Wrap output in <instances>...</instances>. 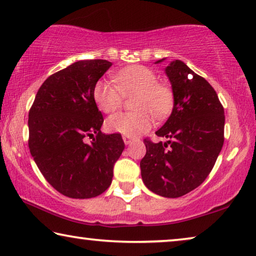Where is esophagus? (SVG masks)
<instances>
[{"label":"esophagus","mask_w":256,"mask_h":256,"mask_svg":"<svg viewBox=\"0 0 256 256\" xmlns=\"http://www.w3.org/2000/svg\"><path fill=\"white\" fill-rule=\"evenodd\" d=\"M122 138H124V144H126V145L130 144V143H132V138L130 136H124Z\"/></svg>","instance_id":"34e87169"}]
</instances>
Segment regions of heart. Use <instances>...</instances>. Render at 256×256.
Wrapping results in <instances>:
<instances>
[{"mask_svg":"<svg viewBox=\"0 0 256 256\" xmlns=\"http://www.w3.org/2000/svg\"><path fill=\"white\" fill-rule=\"evenodd\" d=\"M116 82L98 81L94 88V98L98 108L104 113L118 111L124 96H132L134 112L118 113L106 121L110 132L126 136H135L148 130L152 116L162 120L170 114L174 108V92L166 84L158 82L156 73L142 65L128 66L114 76Z\"/></svg>","mask_w":256,"mask_h":256,"instance_id":"heart-1","label":"heart"}]
</instances>
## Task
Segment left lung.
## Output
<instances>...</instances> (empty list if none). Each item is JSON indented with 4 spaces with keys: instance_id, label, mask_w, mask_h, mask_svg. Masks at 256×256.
I'll list each match as a JSON object with an SVG mask.
<instances>
[{
    "instance_id": "left-lung-1",
    "label": "left lung",
    "mask_w": 256,
    "mask_h": 256,
    "mask_svg": "<svg viewBox=\"0 0 256 256\" xmlns=\"http://www.w3.org/2000/svg\"><path fill=\"white\" fill-rule=\"evenodd\" d=\"M164 70L174 108L156 135L167 140H144L146 154L140 160V174L148 190L178 198L198 188L213 169L223 146L226 116L214 88L182 60L172 62Z\"/></svg>"
}]
</instances>
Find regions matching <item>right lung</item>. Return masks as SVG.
Instances as JSON below:
<instances>
[{
  "label": "right lung",
  "instance_id": "add662e5",
  "mask_svg": "<svg viewBox=\"0 0 256 256\" xmlns=\"http://www.w3.org/2000/svg\"><path fill=\"white\" fill-rule=\"evenodd\" d=\"M111 65L78 60L58 70L43 82L30 110V154L50 186L70 198H94L108 190L124 148L120 134L100 132L104 119L94 98Z\"/></svg>",
  "mask_w": 256,
  "mask_h": 256
}]
</instances>
